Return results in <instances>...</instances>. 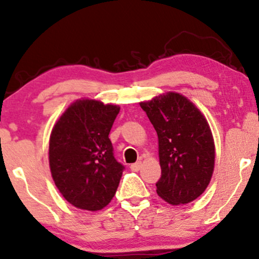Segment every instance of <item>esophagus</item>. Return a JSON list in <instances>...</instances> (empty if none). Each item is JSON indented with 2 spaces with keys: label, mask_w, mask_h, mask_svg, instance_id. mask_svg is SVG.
<instances>
[{
  "label": "esophagus",
  "mask_w": 259,
  "mask_h": 259,
  "mask_svg": "<svg viewBox=\"0 0 259 259\" xmlns=\"http://www.w3.org/2000/svg\"><path fill=\"white\" fill-rule=\"evenodd\" d=\"M141 165H142V163H141V161L136 162V163H133L132 165H130V169H132L133 171H139L141 169Z\"/></svg>",
  "instance_id": "1"
}]
</instances>
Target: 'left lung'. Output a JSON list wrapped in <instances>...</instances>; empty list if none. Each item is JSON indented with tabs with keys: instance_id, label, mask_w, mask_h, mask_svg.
<instances>
[{
	"instance_id": "8db88e82",
	"label": "left lung",
	"mask_w": 259,
	"mask_h": 259,
	"mask_svg": "<svg viewBox=\"0 0 259 259\" xmlns=\"http://www.w3.org/2000/svg\"><path fill=\"white\" fill-rule=\"evenodd\" d=\"M140 105L158 137L157 194L171 205L188 204L205 192L214 168V142L207 120L192 102L175 92Z\"/></svg>"
}]
</instances>
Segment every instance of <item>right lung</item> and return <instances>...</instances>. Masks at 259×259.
<instances>
[{
	"instance_id": "add662e5",
	"label": "right lung",
	"mask_w": 259,
	"mask_h": 259,
	"mask_svg": "<svg viewBox=\"0 0 259 259\" xmlns=\"http://www.w3.org/2000/svg\"><path fill=\"white\" fill-rule=\"evenodd\" d=\"M119 108L82 99L55 123L50 167L59 192L77 208L98 211L111 201L125 169L113 156L110 130Z\"/></svg>"
}]
</instances>
